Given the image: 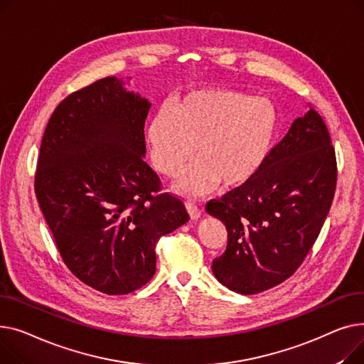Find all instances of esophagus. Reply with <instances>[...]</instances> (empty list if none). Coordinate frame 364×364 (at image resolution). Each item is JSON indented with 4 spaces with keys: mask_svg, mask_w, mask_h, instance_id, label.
Instances as JSON below:
<instances>
[{
    "mask_svg": "<svg viewBox=\"0 0 364 364\" xmlns=\"http://www.w3.org/2000/svg\"><path fill=\"white\" fill-rule=\"evenodd\" d=\"M186 208H188L189 216H191L192 219H198V218H200L201 208H200V205H198L196 201L188 200V201H186Z\"/></svg>",
    "mask_w": 364,
    "mask_h": 364,
    "instance_id": "esophagus-1",
    "label": "esophagus"
}]
</instances>
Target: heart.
Instances as JSON below:
<instances>
[{
  "instance_id": "1",
  "label": "heart",
  "mask_w": 364,
  "mask_h": 364,
  "mask_svg": "<svg viewBox=\"0 0 364 364\" xmlns=\"http://www.w3.org/2000/svg\"><path fill=\"white\" fill-rule=\"evenodd\" d=\"M281 131L276 105L266 98L204 90L161 109L149 123L153 163L167 178H178L192 160L181 189L201 196L218 182L238 188L257 176L270 159Z\"/></svg>"
}]
</instances>
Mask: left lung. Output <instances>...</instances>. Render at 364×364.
Instances as JSON below:
<instances>
[{"instance_id": "left-lung-1", "label": "left lung", "mask_w": 364, "mask_h": 364, "mask_svg": "<svg viewBox=\"0 0 364 364\" xmlns=\"http://www.w3.org/2000/svg\"><path fill=\"white\" fill-rule=\"evenodd\" d=\"M309 107L257 176L205 204L228 230L226 250L213 260V273L238 294H259L291 277L332 205L335 148L325 120Z\"/></svg>"}]
</instances>
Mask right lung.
<instances>
[{
	"label": "right lung",
	"mask_w": 364,
	"mask_h": 364,
	"mask_svg": "<svg viewBox=\"0 0 364 364\" xmlns=\"http://www.w3.org/2000/svg\"><path fill=\"white\" fill-rule=\"evenodd\" d=\"M149 104L116 76L64 98L42 136L35 194L64 264L88 287L124 295L156 273V245L188 222L144 160Z\"/></svg>",
	"instance_id": "1"
}]
</instances>
